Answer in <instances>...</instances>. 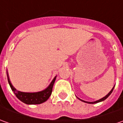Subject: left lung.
Wrapping results in <instances>:
<instances>
[{"instance_id":"obj_1","label":"left lung","mask_w":123,"mask_h":123,"mask_svg":"<svg viewBox=\"0 0 123 123\" xmlns=\"http://www.w3.org/2000/svg\"><path fill=\"white\" fill-rule=\"evenodd\" d=\"M114 86L113 87V88H112V89H111V91L109 92V93H108V94H107L106 96H105V97H103V98H101V99H99V100H98V101H94V102L85 101H83V100H81V99H80V98H79V100H81V101L85 102V103H90V104H94V103H99V102H101V101H104V100H105L107 98L109 97V96H110V94H111V92H112V91H113V90H114Z\"/></svg>"}]
</instances>
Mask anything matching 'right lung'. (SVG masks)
<instances>
[{
  "label": "right lung",
  "mask_w": 123,
  "mask_h": 123,
  "mask_svg": "<svg viewBox=\"0 0 123 123\" xmlns=\"http://www.w3.org/2000/svg\"><path fill=\"white\" fill-rule=\"evenodd\" d=\"M7 80L10 87L12 88V91L15 94L16 97L24 103H26L28 105H36V104H41L44 102L46 101L50 96L51 95L53 87L54 85V83L56 79V77L53 79V81L50 83V85L46 87L45 90L37 92H23L17 90L15 87L12 86V83L9 80V75L7 72Z\"/></svg>",
  "instance_id": "1"
}]
</instances>
